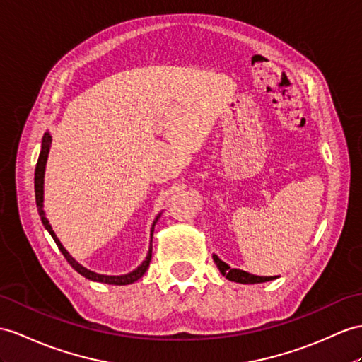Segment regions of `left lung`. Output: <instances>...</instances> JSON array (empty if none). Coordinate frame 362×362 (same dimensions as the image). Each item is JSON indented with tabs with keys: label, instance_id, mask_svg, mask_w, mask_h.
<instances>
[{
	"label": "left lung",
	"instance_id": "8db88e82",
	"mask_svg": "<svg viewBox=\"0 0 362 362\" xmlns=\"http://www.w3.org/2000/svg\"><path fill=\"white\" fill-rule=\"evenodd\" d=\"M214 261L216 264V267L219 269V272L223 273V276H226L228 281H233V283L259 284V283H267V281H273L278 278V276H258V275H252V273L240 270V269H232L227 262L219 259L216 255H214Z\"/></svg>",
	"mask_w": 362,
	"mask_h": 362
}]
</instances>
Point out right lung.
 Listing matches in <instances>:
<instances>
[{"mask_svg":"<svg viewBox=\"0 0 362 362\" xmlns=\"http://www.w3.org/2000/svg\"><path fill=\"white\" fill-rule=\"evenodd\" d=\"M50 144H52V136H50L49 130H47L42 136L41 152H40V156H38L37 167H35V198H37V207H38V214L41 216L42 226L46 227V230L50 233L52 238H54V241L57 243L61 253L64 255V258L67 259V262L79 273V275H83L84 278L90 279V281H95V283H103V284H110V286H127V284L135 283V281H138L141 276L144 275L147 267H148V264H151L153 230H155V224H156L158 219H160L161 214H158L156 218L153 219V224H152V228H151V245H148V252L146 255L144 261L141 262L135 270L126 273V275H101V273H96V272H92L89 269H86L84 266H81V264H79L72 257V255H70L64 249V245L61 244V241L58 240V236L54 232V228H52V226L49 223V219L46 218V211H44V172H46V163H47V156H49V152H50Z\"/></svg>","mask_w":362,"mask_h":362,"instance_id":"obj_1","label":"right lung"}]
</instances>
